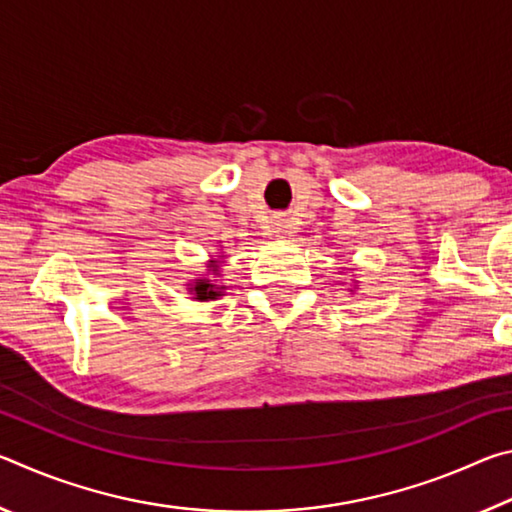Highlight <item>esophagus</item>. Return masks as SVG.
Wrapping results in <instances>:
<instances>
[{
  "mask_svg": "<svg viewBox=\"0 0 512 512\" xmlns=\"http://www.w3.org/2000/svg\"><path fill=\"white\" fill-rule=\"evenodd\" d=\"M271 232H273L275 237L287 235V221H284V219H280V216H277V219L273 221V228H271Z\"/></svg>",
  "mask_w": 512,
  "mask_h": 512,
  "instance_id": "esophagus-1",
  "label": "esophagus"
}]
</instances>
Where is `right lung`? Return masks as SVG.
Segmentation results:
<instances>
[{
	"label": "right lung",
	"mask_w": 512,
	"mask_h": 512,
	"mask_svg": "<svg viewBox=\"0 0 512 512\" xmlns=\"http://www.w3.org/2000/svg\"><path fill=\"white\" fill-rule=\"evenodd\" d=\"M207 271H212L214 275L219 273V264L212 262L210 266H207ZM189 291L194 293V300H201V302H207V300H216L219 296H223V289L221 284H214V280H207V277H203V280H194V284H189Z\"/></svg>",
	"instance_id": "right-lung-1"
}]
</instances>
